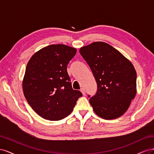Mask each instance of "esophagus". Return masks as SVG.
<instances>
[{"label": "esophagus", "instance_id": "esophagus-1", "mask_svg": "<svg viewBox=\"0 0 154 154\" xmlns=\"http://www.w3.org/2000/svg\"><path fill=\"white\" fill-rule=\"evenodd\" d=\"M80 91L82 92V94L83 95V96H85V89L83 88H80Z\"/></svg>", "mask_w": 154, "mask_h": 154}]
</instances>
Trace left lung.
I'll use <instances>...</instances> for the list:
<instances>
[{"mask_svg": "<svg viewBox=\"0 0 154 154\" xmlns=\"http://www.w3.org/2000/svg\"><path fill=\"white\" fill-rule=\"evenodd\" d=\"M80 53L97 82V93L89 100L94 112L105 119L119 118L136 94L137 74L133 64L118 50L103 42L83 46Z\"/></svg>", "mask_w": 154, "mask_h": 154, "instance_id": "obj_1", "label": "left lung"}]
</instances>
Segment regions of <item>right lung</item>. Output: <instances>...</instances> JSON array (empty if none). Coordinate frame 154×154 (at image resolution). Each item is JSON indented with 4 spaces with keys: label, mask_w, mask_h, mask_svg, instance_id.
<instances>
[{
    "label": "right lung",
    "mask_w": 154,
    "mask_h": 154,
    "mask_svg": "<svg viewBox=\"0 0 154 154\" xmlns=\"http://www.w3.org/2000/svg\"><path fill=\"white\" fill-rule=\"evenodd\" d=\"M76 49L53 44L32 56L27 64L22 88L35 112L51 121L62 119L72 112L82 92L72 88L67 65Z\"/></svg>",
    "instance_id": "add662e5"
}]
</instances>
